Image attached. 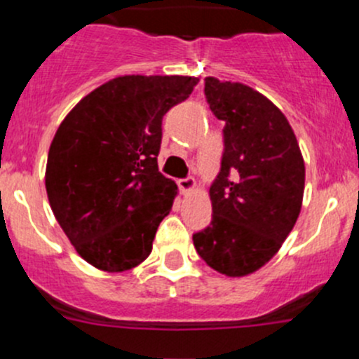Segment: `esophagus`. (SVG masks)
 I'll return each mask as SVG.
<instances>
[{
  "mask_svg": "<svg viewBox=\"0 0 359 359\" xmlns=\"http://www.w3.org/2000/svg\"><path fill=\"white\" fill-rule=\"evenodd\" d=\"M194 187H196V182H194L193 177H186V179L179 180V189L182 194H189Z\"/></svg>",
  "mask_w": 359,
  "mask_h": 359,
  "instance_id": "esophagus-1",
  "label": "esophagus"
}]
</instances>
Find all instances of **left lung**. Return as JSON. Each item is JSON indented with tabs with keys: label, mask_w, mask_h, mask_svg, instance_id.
Wrapping results in <instances>:
<instances>
[{
	"label": "left lung",
	"mask_w": 359,
	"mask_h": 359,
	"mask_svg": "<svg viewBox=\"0 0 359 359\" xmlns=\"http://www.w3.org/2000/svg\"><path fill=\"white\" fill-rule=\"evenodd\" d=\"M205 95L226 121L224 154L210 187L212 224L193 241L217 273L248 276L276 255L295 226L306 166L290 123L262 93L208 76Z\"/></svg>",
	"instance_id": "obj_1"
}]
</instances>
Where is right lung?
<instances>
[{
  "instance_id": "1",
  "label": "right lung",
  "mask_w": 359,
  "mask_h": 359,
  "mask_svg": "<svg viewBox=\"0 0 359 359\" xmlns=\"http://www.w3.org/2000/svg\"><path fill=\"white\" fill-rule=\"evenodd\" d=\"M198 81L118 76L60 123L46 161V194L72 247L97 269L123 273L149 257L177 196V184L158 170L163 116Z\"/></svg>"
}]
</instances>
